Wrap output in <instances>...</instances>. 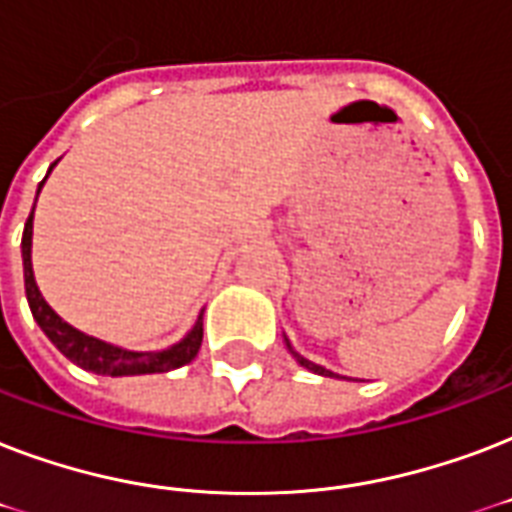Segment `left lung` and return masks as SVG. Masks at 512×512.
Returning a JSON list of instances; mask_svg holds the SVG:
<instances>
[{"mask_svg": "<svg viewBox=\"0 0 512 512\" xmlns=\"http://www.w3.org/2000/svg\"><path fill=\"white\" fill-rule=\"evenodd\" d=\"M284 342H287V350L289 353H292V356H295V361L300 366H305V369H308V372H313V374H321V377H337L335 372H329V369H324V366H319V364H313V361H308V358H303L300 356V353H295V348H292V345H289V340L287 337H284Z\"/></svg>", "mask_w": 512, "mask_h": 512, "instance_id": "obj_1", "label": "left lung"}]
</instances>
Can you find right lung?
I'll return each instance as SVG.
<instances>
[{
  "label": "right lung",
  "mask_w": 512,
  "mask_h": 512,
  "mask_svg": "<svg viewBox=\"0 0 512 512\" xmlns=\"http://www.w3.org/2000/svg\"><path fill=\"white\" fill-rule=\"evenodd\" d=\"M55 164H52V167H55ZM52 167L47 170V177H50ZM47 177H44V180H47ZM44 180L39 183V188H36V196L42 191ZM31 236H34V209H31V215H28L26 228H23V241H20L28 308L34 313V321L42 327L44 335L50 337L52 345H55L68 361H74L76 366H82L87 372L106 374V377H132V374L172 372V369H180V366L191 364L193 358H196V353H199L201 348V337H204L201 316L196 319V324H193L191 332H188L183 340L164 350L119 348V345H111V342L98 340V337L84 335V332H79L76 327H71L68 321L60 319L58 313L47 305V300L42 297L39 287H36L34 268H31Z\"/></svg>",
  "instance_id": "obj_1"
}]
</instances>
